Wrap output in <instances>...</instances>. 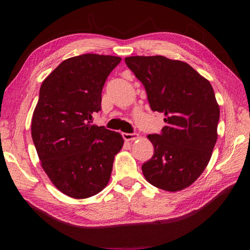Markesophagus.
<instances>
[{"instance_id": "obj_1", "label": "esophagus", "mask_w": 250, "mask_h": 250, "mask_svg": "<svg viewBox=\"0 0 250 250\" xmlns=\"http://www.w3.org/2000/svg\"><path fill=\"white\" fill-rule=\"evenodd\" d=\"M122 135H123V139L125 141H134V140L139 139L138 133H126V132H124V133H122Z\"/></svg>"}]
</instances>
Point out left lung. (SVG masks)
Segmentation results:
<instances>
[{"label":"left lung","mask_w":250,"mask_h":250,"mask_svg":"<svg viewBox=\"0 0 250 250\" xmlns=\"http://www.w3.org/2000/svg\"><path fill=\"white\" fill-rule=\"evenodd\" d=\"M127 66L145 86L150 107L167 123L149 134L154 147L142 171L149 184L168 192L190 187L211 157L220 108L208 79L185 62L165 56H129Z\"/></svg>","instance_id":"left-lung-1"}]
</instances>
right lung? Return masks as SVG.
I'll return each instance as SVG.
<instances>
[{
    "instance_id": "obj_1",
    "label": "right lung",
    "mask_w": 250,
    "mask_h": 250,
    "mask_svg": "<svg viewBox=\"0 0 250 250\" xmlns=\"http://www.w3.org/2000/svg\"><path fill=\"white\" fill-rule=\"evenodd\" d=\"M121 58L83 54L67 58L42 83L31 124L41 165L58 190L84 199L107 186L124 140L119 132L92 125L101 94Z\"/></svg>"
}]
</instances>
